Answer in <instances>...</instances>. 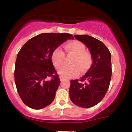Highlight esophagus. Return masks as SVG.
Wrapping results in <instances>:
<instances>
[{
	"mask_svg": "<svg viewBox=\"0 0 132 132\" xmlns=\"http://www.w3.org/2000/svg\"><path fill=\"white\" fill-rule=\"evenodd\" d=\"M60 80H61V81H63V80L66 79V78H64V77H63V76H60Z\"/></svg>",
	"mask_w": 132,
	"mask_h": 132,
	"instance_id": "esophagus-1",
	"label": "esophagus"
}]
</instances>
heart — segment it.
<instances>
[{"label":"heart","instance_id":"obj_1","mask_svg":"<svg viewBox=\"0 0 132 132\" xmlns=\"http://www.w3.org/2000/svg\"><path fill=\"white\" fill-rule=\"evenodd\" d=\"M65 51L67 54L74 56L71 61V66H64L58 71V73L66 78H71L78 76L80 70L82 73L87 71L92 64L90 54L86 52V46L79 41L69 42L65 45ZM51 60L56 68L59 69L64 64L65 54L61 48H56L51 54Z\"/></svg>","mask_w":132,"mask_h":132}]
</instances>
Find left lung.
Wrapping results in <instances>:
<instances>
[{
	"instance_id": "left-lung-1",
	"label": "left lung",
	"mask_w": 132,
	"mask_h": 132,
	"mask_svg": "<svg viewBox=\"0 0 132 132\" xmlns=\"http://www.w3.org/2000/svg\"><path fill=\"white\" fill-rule=\"evenodd\" d=\"M75 37L89 48L92 64L79 81L71 80L69 97L75 105L90 108L102 101L109 87L112 76L111 54L105 45L95 38L87 35H75Z\"/></svg>"
}]
</instances>
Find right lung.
<instances>
[{"label":"right lung","instance_id":"1","mask_svg":"<svg viewBox=\"0 0 132 132\" xmlns=\"http://www.w3.org/2000/svg\"><path fill=\"white\" fill-rule=\"evenodd\" d=\"M69 39V33H42L22 47L15 68L17 92L25 105L38 110L52 103L60 79L51 60L56 48ZM48 77L51 79L48 80Z\"/></svg>","mask_w":132,"mask_h":132}]
</instances>
